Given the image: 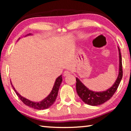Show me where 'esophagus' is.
<instances>
[{
    "mask_svg": "<svg viewBox=\"0 0 131 131\" xmlns=\"http://www.w3.org/2000/svg\"><path fill=\"white\" fill-rule=\"evenodd\" d=\"M69 72L68 71H67V70L65 71V72H63V75H64V76H68V75H69Z\"/></svg>",
    "mask_w": 131,
    "mask_h": 131,
    "instance_id": "1",
    "label": "esophagus"
}]
</instances>
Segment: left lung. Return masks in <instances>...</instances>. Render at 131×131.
Returning a JSON list of instances; mask_svg holds the SVG:
<instances>
[{
	"label": "left lung",
	"instance_id": "1",
	"mask_svg": "<svg viewBox=\"0 0 131 131\" xmlns=\"http://www.w3.org/2000/svg\"><path fill=\"white\" fill-rule=\"evenodd\" d=\"M119 50V74L117 80L113 85L109 89L103 92H94L88 90L78 78H76V91L79 97L84 102L91 106H97L105 103L112 97L114 94L115 92L118 88L120 81L123 77V67H122V58L120 50Z\"/></svg>",
	"mask_w": 131,
	"mask_h": 131
}]
</instances>
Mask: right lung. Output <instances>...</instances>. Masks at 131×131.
<instances>
[{
    "mask_svg": "<svg viewBox=\"0 0 131 131\" xmlns=\"http://www.w3.org/2000/svg\"><path fill=\"white\" fill-rule=\"evenodd\" d=\"M62 81V75H61V76H59L57 79L56 81L55 82L54 87H53L52 90L50 94L48 95V96L47 97H46L45 99H43L41 102H32L28 100L27 99L25 98V97H23L16 91V90H15V88L13 85L12 87L13 88V89H14V91L16 93L18 97H19V99H20L25 105L28 106H29V107L32 108H34L35 109L43 110L46 109V108L50 107L55 101V99H56L57 97L58 92L59 88V87H60Z\"/></svg>",
    "mask_w": 131,
    "mask_h": 131,
    "instance_id": "1",
    "label": "right lung"
}]
</instances>
